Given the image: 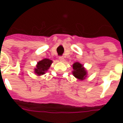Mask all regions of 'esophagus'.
Listing matches in <instances>:
<instances>
[{"label":"esophagus","instance_id":"1","mask_svg":"<svg viewBox=\"0 0 123 123\" xmlns=\"http://www.w3.org/2000/svg\"><path fill=\"white\" fill-rule=\"evenodd\" d=\"M59 60H60V61H61V62H64V58L63 57H59Z\"/></svg>","mask_w":123,"mask_h":123}]
</instances>
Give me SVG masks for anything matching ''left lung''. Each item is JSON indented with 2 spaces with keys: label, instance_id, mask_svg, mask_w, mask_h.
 Masks as SVG:
<instances>
[{
  "label": "left lung",
  "instance_id": "1",
  "mask_svg": "<svg viewBox=\"0 0 123 123\" xmlns=\"http://www.w3.org/2000/svg\"><path fill=\"white\" fill-rule=\"evenodd\" d=\"M72 74L79 80L82 81L86 79L87 76V71L84 67V65L79 62H76L73 64Z\"/></svg>",
  "mask_w": 123,
  "mask_h": 123
}]
</instances>
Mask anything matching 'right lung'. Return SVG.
Instances as JSON below:
<instances>
[{
  "label": "right lung",
  "instance_id": "add662e5",
  "mask_svg": "<svg viewBox=\"0 0 123 123\" xmlns=\"http://www.w3.org/2000/svg\"><path fill=\"white\" fill-rule=\"evenodd\" d=\"M52 62L53 61L49 59H46V58L43 59L40 61L37 62L36 68L34 69V72L37 76L44 75L50 68Z\"/></svg>",
  "mask_w": 123,
  "mask_h": 123
}]
</instances>
